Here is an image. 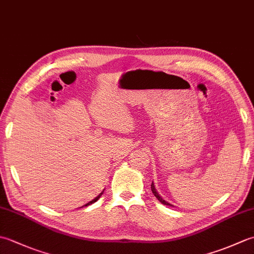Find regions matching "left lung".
Masks as SVG:
<instances>
[{"label":"left lung","mask_w":254,"mask_h":254,"mask_svg":"<svg viewBox=\"0 0 254 254\" xmlns=\"http://www.w3.org/2000/svg\"><path fill=\"white\" fill-rule=\"evenodd\" d=\"M150 188H152V192H153V194H154V195L156 196V198H158V201H159L160 203H163V204H165V205H169V206H172V205H171L170 203L166 202L165 199L161 198V196H160L159 194L157 193V191H156V189H155V186H154V183H153V182H152V186H150Z\"/></svg>","instance_id":"left-lung-1"}]
</instances>
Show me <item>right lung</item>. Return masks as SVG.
Masks as SVG:
<instances>
[{"label": "right lung", "mask_w": 254, "mask_h": 254, "mask_svg": "<svg viewBox=\"0 0 254 254\" xmlns=\"http://www.w3.org/2000/svg\"><path fill=\"white\" fill-rule=\"evenodd\" d=\"M102 193H104V192H101V193L99 194V195H98V196H97V197H95V198L93 199V201H90V202H88L87 204H85V205H84V206H88V205H90V204H93V203H95L96 201H98V198H99V197L101 196V194H102Z\"/></svg>", "instance_id": "add662e5"}]
</instances>
